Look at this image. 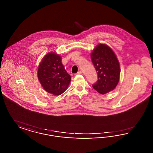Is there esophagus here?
Listing matches in <instances>:
<instances>
[{
	"label": "esophagus",
	"instance_id": "esophagus-1",
	"mask_svg": "<svg viewBox=\"0 0 153 153\" xmlns=\"http://www.w3.org/2000/svg\"><path fill=\"white\" fill-rule=\"evenodd\" d=\"M82 74V72L81 71H79L77 73H76V74Z\"/></svg>",
	"mask_w": 153,
	"mask_h": 153
}]
</instances>
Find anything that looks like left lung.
<instances>
[{
  "mask_svg": "<svg viewBox=\"0 0 153 153\" xmlns=\"http://www.w3.org/2000/svg\"><path fill=\"white\" fill-rule=\"evenodd\" d=\"M91 57L98 78L92 87L101 94L114 89L118 84L120 73L119 63L114 52L107 45L99 44Z\"/></svg>",
  "mask_w": 153,
  "mask_h": 153,
  "instance_id": "obj_1",
  "label": "left lung"
}]
</instances>
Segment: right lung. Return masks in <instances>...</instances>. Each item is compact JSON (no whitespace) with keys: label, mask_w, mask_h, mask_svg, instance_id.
Returning a JSON list of instances; mask_svg holds the SVG:
<instances>
[{"label":"right lung","mask_w":153,"mask_h":153,"mask_svg":"<svg viewBox=\"0 0 153 153\" xmlns=\"http://www.w3.org/2000/svg\"><path fill=\"white\" fill-rule=\"evenodd\" d=\"M38 77L44 89L54 95L64 92L71 80L61 57L54 53L47 54L42 59L38 67Z\"/></svg>","instance_id":"right-lung-1"}]
</instances>
